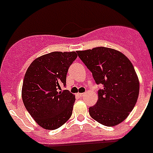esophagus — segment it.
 Returning <instances> with one entry per match:
<instances>
[{"instance_id": "obj_1", "label": "esophagus", "mask_w": 153, "mask_h": 153, "mask_svg": "<svg viewBox=\"0 0 153 153\" xmlns=\"http://www.w3.org/2000/svg\"><path fill=\"white\" fill-rule=\"evenodd\" d=\"M85 94V93H77V95L79 96V97H83Z\"/></svg>"}]
</instances>
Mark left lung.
<instances>
[{"label":"left lung","mask_w":153,"mask_h":153,"mask_svg":"<svg viewBox=\"0 0 153 153\" xmlns=\"http://www.w3.org/2000/svg\"><path fill=\"white\" fill-rule=\"evenodd\" d=\"M76 52L96 83L104 85L96 104L89 107L91 117L109 127L123 123L139 95V79L131 61L121 52L103 46Z\"/></svg>","instance_id":"left-lung-1"}]
</instances>
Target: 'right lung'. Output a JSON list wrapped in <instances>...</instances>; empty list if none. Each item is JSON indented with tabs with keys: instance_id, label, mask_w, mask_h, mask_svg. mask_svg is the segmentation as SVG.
Returning <instances> with one entry per match:
<instances>
[{
	"instance_id": "right-lung-1",
	"label": "right lung",
	"mask_w": 153,
	"mask_h": 153,
	"mask_svg": "<svg viewBox=\"0 0 153 153\" xmlns=\"http://www.w3.org/2000/svg\"><path fill=\"white\" fill-rule=\"evenodd\" d=\"M77 58L76 52H52L37 58L26 71L22 97L31 117L41 128L55 130L72 115L75 96L66 85L68 68Z\"/></svg>"
}]
</instances>
